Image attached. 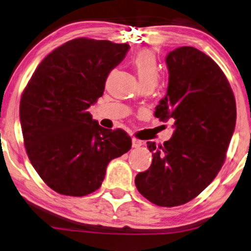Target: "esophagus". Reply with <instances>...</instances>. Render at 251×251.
Wrapping results in <instances>:
<instances>
[{"mask_svg": "<svg viewBox=\"0 0 251 251\" xmlns=\"http://www.w3.org/2000/svg\"><path fill=\"white\" fill-rule=\"evenodd\" d=\"M131 143H132V148H140L142 144V141H140V140H137V138H132V141H131Z\"/></svg>", "mask_w": 251, "mask_h": 251, "instance_id": "obj_1", "label": "esophagus"}]
</instances>
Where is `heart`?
Returning <instances> with one entry per match:
<instances>
[{
	"instance_id": "obj_1",
	"label": "heart",
	"mask_w": 251,
	"mask_h": 251,
	"mask_svg": "<svg viewBox=\"0 0 251 251\" xmlns=\"http://www.w3.org/2000/svg\"><path fill=\"white\" fill-rule=\"evenodd\" d=\"M134 65L141 85H143V83H153V85H156L158 82L160 69L153 52L148 50L141 51L135 57Z\"/></svg>"
}]
</instances>
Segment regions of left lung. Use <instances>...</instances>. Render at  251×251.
I'll list each match as a JSON object with an SVG mask.
<instances>
[{"label":"left lung","instance_id":"obj_1","mask_svg":"<svg viewBox=\"0 0 251 251\" xmlns=\"http://www.w3.org/2000/svg\"><path fill=\"white\" fill-rule=\"evenodd\" d=\"M165 60L168 92L154 116L175 120V132L163 145L148 142L152 163L136 176L135 185L154 205L175 207L199 196L220 171L236 123V103L225 73L203 52L182 46Z\"/></svg>","mask_w":251,"mask_h":251}]
</instances>
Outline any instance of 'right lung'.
I'll return each mask as SVG.
<instances>
[{
  "label": "right lung",
  "mask_w": 251,
  "mask_h": 251,
  "mask_svg": "<svg viewBox=\"0 0 251 251\" xmlns=\"http://www.w3.org/2000/svg\"><path fill=\"white\" fill-rule=\"evenodd\" d=\"M129 48L109 40H70L46 55L23 91L20 119L27 157L57 193L83 197L97 191L108 163L130 150V136L102 128L88 111Z\"/></svg>",
  "instance_id": "add662e5"
}]
</instances>
